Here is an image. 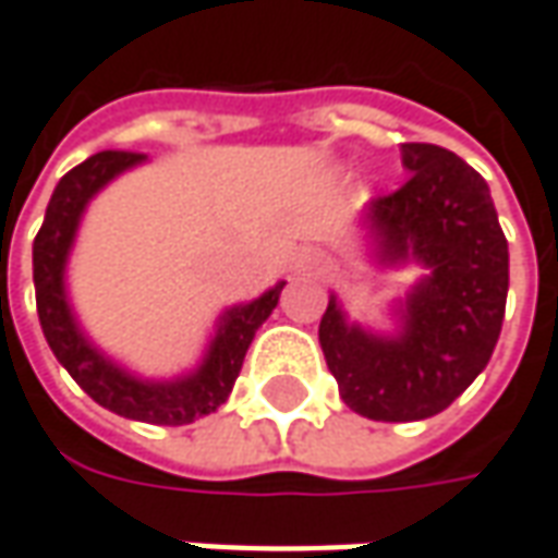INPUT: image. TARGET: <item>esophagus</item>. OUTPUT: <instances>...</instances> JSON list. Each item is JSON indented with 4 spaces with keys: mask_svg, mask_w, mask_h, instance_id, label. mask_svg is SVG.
<instances>
[{
    "mask_svg": "<svg viewBox=\"0 0 558 558\" xmlns=\"http://www.w3.org/2000/svg\"><path fill=\"white\" fill-rule=\"evenodd\" d=\"M317 265H320V256L312 253V250H305V253H299L296 256L299 271H312V268H317Z\"/></svg>",
    "mask_w": 558,
    "mask_h": 558,
    "instance_id": "1",
    "label": "esophagus"
}]
</instances>
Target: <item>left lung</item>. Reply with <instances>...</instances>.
<instances>
[{
  "instance_id": "obj_1",
  "label": "left lung",
  "mask_w": 558,
  "mask_h": 558,
  "mask_svg": "<svg viewBox=\"0 0 558 558\" xmlns=\"http://www.w3.org/2000/svg\"><path fill=\"white\" fill-rule=\"evenodd\" d=\"M411 179L371 203L383 259L429 265L408 296L404 333L345 324L337 296L317 339L342 401L367 420L408 423L445 411L485 371L507 312L509 250L485 179L438 145H401Z\"/></svg>"
}]
</instances>
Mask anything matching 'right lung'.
<instances>
[{
	"instance_id": "1",
	"label": "right lung",
	"mask_w": 558,
	"mask_h": 558,
	"mask_svg": "<svg viewBox=\"0 0 558 558\" xmlns=\"http://www.w3.org/2000/svg\"><path fill=\"white\" fill-rule=\"evenodd\" d=\"M142 160L145 154L101 150L88 157L86 163L70 169L58 182L46 209V221L33 241L36 312H39V324L54 357L68 367V374L83 386V392L92 401L129 420H145L154 426H184L228 401L234 379L241 374L243 355L256 337V330L265 324V317L275 312L283 283L250 305H238L225 312L219 320V333L206 352V361L201 364V371H194L187 379L145 383V379L123 374L105 355H98L70 315L68 296H64V262H68L76 225L92 194H98L113 175H120L123 169Z\"/></svg>"
}]
</instances>
